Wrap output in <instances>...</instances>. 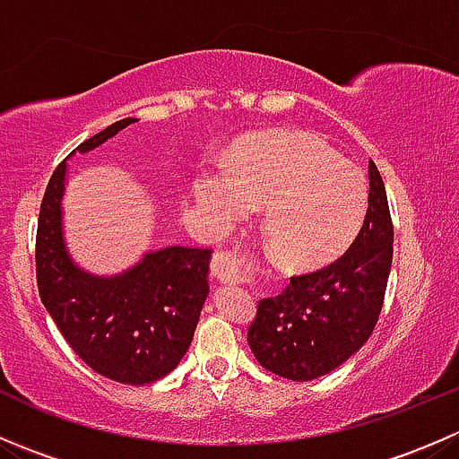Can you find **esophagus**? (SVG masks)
Wrapping results in <instances>:
<instances>
[{"mask_svg": "<svg viewBox=\"0 0 459 459\" xmlns=\"http://www.w3.org/2000/svg\"><path fill=\"white\" fill-rule=\"evenodd\" d=\"M242 257L233 251H217V255L212 257V273H215L217 280L221 284H235V281L244 280V273L239 268Z\"/></svg>", "mask_w": 459, "mask_h": 459, "instance_id": "34e87169", "label": "esophagus"}]
</instances>
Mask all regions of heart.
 Returning <instances> with one entry per match:
<instances>
[{"instance_id": "1", "label": "heart", "mask_w": 459, "mask_h": 459, "mask_svg": "<svg viewBox=\"0 0 459 459\" xmlns=\"http://www.w3.org/2000/svg\"><path fill=\"white\" fill-rule=\"evenodd\" d=\"M197 200L220 226L264 206L273 257L289 268H316L351 247L364 224L368 186L351 161L302 131H273L239 142L226 169L197 179Z\"/></svg>"}]
</instances>
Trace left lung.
Segmentation results:
<instances>
[{"mask_svg": "<svg viewBox=\"0 0 459 459\" xmlns=\"http://www.w3.org/2000/svg\"><path fill=\"white\" fill-rule=\"evenodd\" d=\"M368 208L349 251L319 271L290 277L259 299L248 346L266 371L308 382L342 367L371 337L393 262V221L377 166L368 161Z\"/></svg>", "mask_w": 459, "mask_h": 459, "instance_id": "left-lung-1", "label": "left lung"}]
</instances>
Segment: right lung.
<instances>
[{"instance_id":"add662e5","label":"right lung","mask_w":459,"mask_h":459,"mask_svg":"<svg viewBox=\"0 0 459 459\" xmlns=\"http://www.w3.org/2000/svg\"><path fill=\"white\" fill-rule=\"evenodd\" d=\"M135 119L110 124L77 146L88 152ZM66 161L55 169L37 221V286L46 311L84 364L122 384H151L186 355L208 295L211 248L151 251L113 277L82 271L66 251L62 197Z\"/></svg>"}]
</instances>
